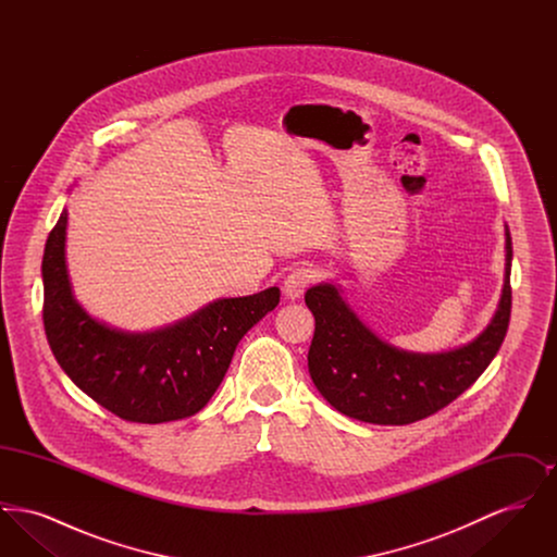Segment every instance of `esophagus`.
<instances>
[{
  "instance_id": "1",
  "label": "esophagus",
  "mask_w": 557,
  "mask_h": 557,
  "mask_svg": "<svg viewBox=\"0 0 557 557\" xmlns=\"http://www.w3.org/2000/svg\"><path fill=\"white\" fill-rule=\"evenodd\" d=\"M315 280V271L311 267H296L284 280V294L286 298L296 300L302 296V292L309 288V284H313Z\"/></svg>"
}]
</instances>
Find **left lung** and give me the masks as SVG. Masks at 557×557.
<instances>
[{
	"instance_id": "obj_1",
	"label": "left lung",
	"mask_w": 557,
	"mask_h": 557,
	"mask_svg": "<svg viewBox=\"0 0 557 557\" xmlns=\"http://www.w3.org/2000/svg\"><path fill=\"white\" fill-rule=\"evenodd\" d=\"M505 284L499 309L474 343L443 355H416L382 343L355 318L330 284L305 294L315 318L309 373L323 398L370 424L420 422L466 393L502 348L511 315V236L505 232Z\"/></svg>"
}]
</instances>
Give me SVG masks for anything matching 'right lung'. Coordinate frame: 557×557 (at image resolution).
<instances>
[{"mask_svg":"<svg viewBox=\"0 0 557 557\" xmlns=\"http://www.w3.org/2000/svg\"><path fill=\"white\" fill-rule=\"evenodd\" d=\"M66 211L44 263V327L55 361L87 397L135 424L198 413L219 388L242 336L273 311L280 290L223 298L152 334H123L89 318L73 298L64 263Z\"/></svg>","mask_w":557,"mask_h":557,"instance_id":"1","label":"right lung"}]
</instances>
